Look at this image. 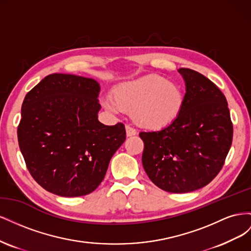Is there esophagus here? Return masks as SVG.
I'll return each mask as SVG.
<instances>
[{
    "label": "esophagus",
    "mask_w": 251,
    "mask_h": 251,
    "mask_svg": "<svg viewBox=\"0 0 251 251\" xmlns=\"http://www.w3.org/2000/svg\"><path fill=\"white\" fill-rule=\"evenodd\" d=\"M126 136L127 137H132V136H135L137 134L136 130L134 127H132L131 126H126Z\"/></svg>",
    "instance_id": "obj_1"
}]
</instances>
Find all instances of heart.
Returning a JSON list of instances; mask_svg holds the SVG:
<instances>
[{
    "instance_id": "obj_1",
    "label": "heart",
    "mask_w": 251,
    "mask_h": 251,
    "mask_svg": "<svg viewBox=\"0 0 251 251\" xmlns=\"http://www.w3.org/2000/svg\"><path fill=\"white\" fill-rule=\"evenodd\" d=\"M112 100H103L108 110L132 112L136 125L148 130H160L179 116L184 95L176 82L162 75L149 74L114 87Z\"/></svg>"
}]
</instances>
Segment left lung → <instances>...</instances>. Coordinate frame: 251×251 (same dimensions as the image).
Instances as JSON below:
<instances>
[{
  "label": "left lung",
  "mask_w": 251,
  "mask_h": 251,
  "mask_svg": "<svg viewBox=\"0 0 251 251\" xmlns=\"http://www.w3.org/2000/svg\"><path fill=\"white\" fill-rule=\"evenodd\" d=\"M178 71L186 87L179 116L160 131L139 136L151 181L165 192L183 194L207 185L222 170L233 128L221 90L195 70Z\"/></svg>",
  "instance_id": "left-lung-1"
}]
</instances>
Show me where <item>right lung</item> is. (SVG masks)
<instances>
[{"instance_id":"add662e5","label":"right lung","mask_w":251,"mask_h":251,"mask_svg":"<svg viewBox=\"0 0 251 251\" xmlns=\"http://www.w3.org/2000/svg\"><path fill=\"white\" fill-rule=\"evenodd\" d=\"M100 91L95 79L54 73L25 96L20 150L33 179L52 194L79 197L95 191L126 140L125 125L98 121Z\"/></svg>"}]
</instances>
